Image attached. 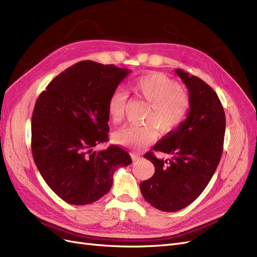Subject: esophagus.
I'll return each instance as SVG.
<instances>
[{"instance_id":"obj_1","label":"esophagus","mask_w":257,"mask_h":257,"mask_svg":"<svg viewBox=\"0 0 257 257\" xmlns=\"http://www.w3.org/2000/svg\"><path fill=\"white\" fill-rule=\"evenodd\" d=\"M131 157H132V160H133L134 162H135V161H138L139 159L142 158V157H141V154H137V153H132V154H131Z\"/></svg>"}]
</instances>
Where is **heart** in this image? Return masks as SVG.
Returning a JSON list of instances; mask_svg holds the SVG:
<instances>
[{"label": "heart", "mask_w": 257, "mask_h": 257, "mask_svg": "<svg viewBox=\"0 0 257 257\" xmlns=\"http://www.w3.org/2000/svg\"><path fill=\"white\" fill-rule=\"evenodd\" d=\"M131 90L138 97L150 103L145 124L131 123L115 131L112 139L116 145L139 149L155 141L158 128L170 133L180 126L190 109V96L179 84L164 74L152 73L139 77L131 84ZM126 94L114 90L108 100V114L113 123L122 120L125 110Z\"/></svg>", "instance_id": "obj_1"}]
</instances>
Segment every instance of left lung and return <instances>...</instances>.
I'll return each mask as SVG.
<instances>
[{
    "mask_svg": "<svg viewBox=\"0 0 257 257\" xmlns=\"http://www.w3.org/2000/svg\"><path fill=\"white\" fill-rule=\"evenodd\" d=\"M175 72L189 90L188 116L153 147L170 159L159 160L151 151L145 154L155 173L141 183L144 198L166 212L189 206L205 190L220 163L225 134L224 109L213 89L182 69Z\"/></svg>",
    "mask_w": 257,
    "mask_h": 257,
    "instance_id": "left-lung-1",
    "label": "left lung"
}]
</instances>
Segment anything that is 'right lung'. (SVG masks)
Wrapping results in <instances>:
<instances>
[{"label": "right lung", "mask_w": 257, "mask_h": 257, "mask_svg": "<svg viewBox=\"0 0 257 257\" xmlns=\"http://www.w3.org/2000/svg\"><path fill=\"white\" fill-rule=\"evenodd\" d=\"M131 71L81 61L58 75L38 96L32 115V154L49 188L71 205L94 203L109 192L113 174L132 163L108 141V100Z\"/></svg>", "instance_id": "add662e5"}]
</instances>
